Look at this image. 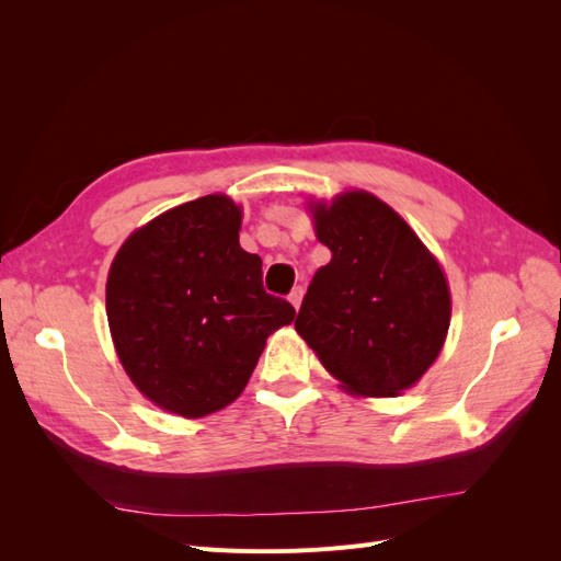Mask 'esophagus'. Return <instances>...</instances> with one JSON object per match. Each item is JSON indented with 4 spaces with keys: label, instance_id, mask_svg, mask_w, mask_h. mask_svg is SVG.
I'll list each match as a JSON object with an SVG mask.
<instances>
[{
    "label": "esophagus",
    "instance_id": "34e87169",
    "mask_svg": "<svg viewBox=\"0 0 561 561\" xmlns=\"http://www.w3.org/2000/svg\"><path fill=\"white\" fill-rule=\"evenodd\" d=\"M301 297H304V287L301 285H297L295 290L290 293V301H293V307L295 309H299V304H301Z\"/></svg>",
    "mask_w": 561,
    "mask_h": 561
}]
</instances>
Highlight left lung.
<instances>
[{
    "instance_id": "8db88e82",
    "label": "left lung",
    "mask_w": 561,
    "mask_h": 561,
    "mask_svg": "<svg viewBox=\"0 0 561 561\" xmlns=\"http://www.w3.org/2000/svg\"><path fill=\"white\" fill-rule=\"evenodd\" d=\"M313 219L332 260L313 274L295 328L353 393L398 396L445 344L451 301L443 268L371 194L318 203Z\"/></svg>"
}]
</instances>
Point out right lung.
<instances>
[{
	"instance_id": "add662e5",
	"label": "right lung",
	"mask_w": 561,
	"mask_h": 561,
	"mask_svg": "<svg viewBox=\"0 0 561 561\" xmlns=\"http://www.w3.org/2000/svg\"><path fill=\"white\" fill-rule=\"evenodd\" d=\"M241 210L203 196L159 215L118 250L107 320L130 381L163 410L196 419L243 388L266 336L295 307L262 285V260L239 243Z\"/></svg>"
}]
</instances>
